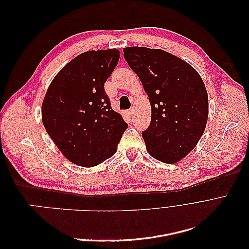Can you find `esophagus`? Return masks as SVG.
I'll return each mask as SVG.
<instances>
[{"label":"esophagus","instance_id":"obj_1","mask_svg":"<svg viewBox=\"0 0 249 249\" xmlns=\"http://www.w3.org/2000/svg\"><path fill=\"white\" fill-rule=\"evenodd\" d=\"M133 114H134V110L133 109L127 111V115H129V116H133Z\"/></svg>","mask_w":249,"mask_h":249}]
</instances>
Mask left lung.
Masks as SVG:
<instances>
[{
    "instance_id": "8db88e82",
    "label": "left lung",
    "mask_w": 249,
    "mask_h": 249,
    "mask_svg": "<svg viewBox=\"0 0 249 249\" xmlns=\"http://www.w3.org/2000/svg\"><path fill=\"white\" fill-rule=\"evenodd\" d=\"M124 56L139 77L152 107L142 132L149 155L164 163L180 161L206 129L209 101L205 83L193 67L160 49L129 47Z\"/></svg>"
}]
</instances>
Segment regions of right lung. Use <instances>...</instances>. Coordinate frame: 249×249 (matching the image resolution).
Listing matches in <instances>:
<instances>
[{
    "label": "right lung",
    "mask_w": 249,
    "mask_h": 249,
    "mask_svg": "<svg viewBox=\"0 0 249 249\" xmlns=\"http://www.w3.org/2000/svg\"><path fill=\"white\" fill-rule=\"evenodd\" d=\"M118 60L116 49L82 53L56 74L43 99L44 129L79 166L93 167L111 158L127 129L104 88Z\"/></svg>",
    "instance_id": "obj_1"
}]
</instances>
